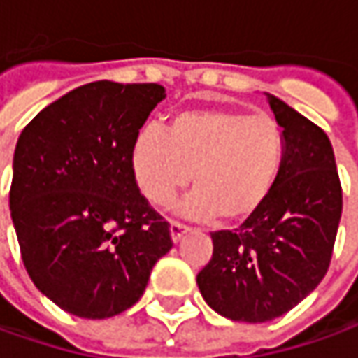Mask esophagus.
I'll return each instance as SVG.
<instances>
[{
  "mask_svg": "<svg viewBox=\"0 0 358 358\" xmlns=\"http://www.w3.org/2000/svg\"><path fill=\"white\" fill-rule=\"evenodd\" d=\"M188 231H190V228L184 226V224H178V222H172V224H170V238H172L174 243L182 240V236L188 234Z\"/></svg>",
  "mask_w": 358,
  "mask_h": 358,
  "instance_id": "esophagus-1",
  "label": "esophagus"
}]
</instances>
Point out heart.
I'll return each mask as SVG.
<instances>
[{"label":"heart","mask_w":358,"mask_h":358,"mask_svg":"<svg viewBox=\"0 0 358 358\" xmlns=\"http://www.w3.org/2000/svg\"><path fill=\"white\" fill-rule=\"evenodd\" d=\"M285 160V134L269 115L229 108H194L148 124L130 146V170L142 196L166 206L182 188L196 190L180 203L192 220L241 224L271 194Z\"/></svg>","instance_id":"heart-1"}]
</instances>
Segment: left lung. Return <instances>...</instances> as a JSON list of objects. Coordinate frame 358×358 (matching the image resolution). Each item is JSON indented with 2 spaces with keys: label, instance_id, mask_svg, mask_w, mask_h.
<instances>
[{
  "label": "left lung",
  "instance_id": "left-lung-1",
  "mask_svg": "<svg viewBox=\"0 0 358 358\" xmlns=\"http://www.w3.org/2000/svg\"><path fill=\"white\" fill-rule=\"evenodd\" d=\"M267 101L285 134L278 182L240 228L212 234V259L196 278L203 301L243 323L278 319L321 283L343 212L329 136L278 96Z\"/></svg>",
  "mask_w": 358,
  "mask_h": 358
}]
</instances>
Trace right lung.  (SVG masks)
I'll return each instance as SVG.
<instances>
[{
    "instance_id": "1",
    "label": "right lung",
    "mask_w": 358,
    "mask_h": 358,
    "mask_svg": "<svg viewBox=\"0 0 358 358\" xmlns=\"http://www.w3.org/2000/svg\"><path fill=\"white\" fill-rule=\"evenodd\" d=\"M166 91L94 80L45 106L19 136L9 210L23 265L63 311L106 319L142 297L170 252L168 222L130 170V146Z\"/></svg>"
}]
</instances>
